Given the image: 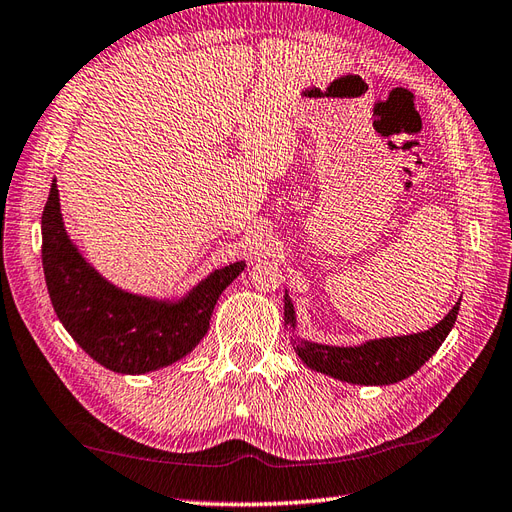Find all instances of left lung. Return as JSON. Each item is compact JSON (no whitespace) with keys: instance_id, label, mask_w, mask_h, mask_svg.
Wrapping results in <instances>:
<instances>
[{"instance_id":"left-lung-1","label":"left lung","mask_w":512,"mask_h":512,"mask_svg":"<svg viewBox=\"0 0 512 512\" xmlns=\"http://www.w3.org/2000/svg\"><path fill=\"white\" fill-rule=\"evenodd\" d=\"M458 308L460 299L436 326L415 334L382 336V339H371L350 347L323 345L299 339L297 334H293L291 345L308 369L323 373V376L360 386L395 384L413 376L439 350L454 328ZM284 328L286 332L297 330V317L289 293H284Z\"/></svg>"}]
</instances>
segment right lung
<instances>
[{"label": "right lung", "instance_id": "add662e5", "mask_svg": "<svg viewBox=\"0 0 512 512\" xmlns=\"http://www.w3.org/2000/svg\"><path fill=\"white\" fill-rule=\"evenodd\" d=\"M47 293L62 326L99 365L126 376L156 371L189 356L210 328L221 293L245 260L210 271L178 297H149L112 284L71 241L56 178L41 219Z\"/></svg>", "mask_w": 512, "mask_h": 512}]
</instances>
